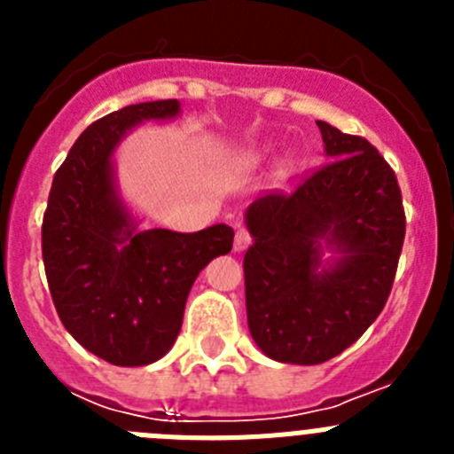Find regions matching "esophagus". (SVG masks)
Wrapping results in <instances>:
<instances>
[{"label": "esophagus", "mask_w": 454, "mask_h": 454, "mask_svg": "<svg viewBox=\"0 0 454 454\" xmlns=\"http://www.w3.org/2000/svg\"><path fill=\"white\" fill-rule=\"evenodd\" d=\"M250 240H252L250 231H247L246 227H239V230H236V236H234V252L246 250V247L250 246Z\"/></svg>", "instance_id": "34e87169"}]
</instances>
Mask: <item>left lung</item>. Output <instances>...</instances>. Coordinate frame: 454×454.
Listing matches in <instances>:
<instances>
[{
    "label": "left lung",
    "mask_w": 454,
    "mask_h": 454,
    "mask_svg": "<svg viewBox=\"0 0 454 454\" xmlns=\"http://www.w3.org/2000/svg\"><path fill=\"white\" fill-rule=\"evenodd\" d=\"M316 124L330 161L246 214L250 334L263 355L300 366L340 355L382 314L407 224L384 156L362 136ZM325 249L340 256L327 262Z\"/></svg>",
    "instance_id": "1"
}]
</instances>
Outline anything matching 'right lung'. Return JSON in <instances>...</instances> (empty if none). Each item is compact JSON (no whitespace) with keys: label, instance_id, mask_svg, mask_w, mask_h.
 Returning a JSON list of instances; mask_svg holds the SVG:
<instances>
[{"label":"right lung","instance_id":"right-lung-1","mask_svg":"<svg viewBox=\"0 0 454 454\" xmlns=\"http://www.w3.org/2000/svg\"><path fill=\"white\" fill-rule=\"evenodd\" d=\"M177 99L124 106L92 122L56 170L43 215V262L56 314L88 352L114 366L161 359L182 330L195 277L234 243L230 224L179 234L136 231L114 184L115 145Z\"/></svg>","mask_w":454,"mask_h":454}]
</instances>
